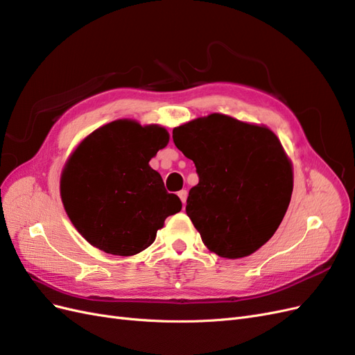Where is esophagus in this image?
<instances>
[{
	"instance_id": "obj_1",
	"label": "esophagus",
	"mask_w": 355,
	"mask_h": 355,
	"mask_svg": "<svg viewBox=\"0 0 355 355\" xmlns=\"http://www.w3.org/2000/svg\"><path fill=\"white\" fill-rule=\"evenodd\" d=\"M178 196L182 200V204H184V207H185V202H187V198H188V191L187 189H182V191L178 192Z\"/></svg>"
}]
</instances>
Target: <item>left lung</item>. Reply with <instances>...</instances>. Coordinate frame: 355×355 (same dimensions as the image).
I'll return each instance as SVG.
<instances>
[{"label": "left lung", "instance_id": "1", "mask_svg": "<svg viewBox=\"0 0 355 355\" xmlns=\"http://www.w3.org/2000/svg\"><path fill=\"white\" fill-rule=\"evenodd\" d=\"M173 142L197 167L187 214L204 245L227 259L261 249L280 227L293 191V166L280 139L266 125L214 112L175 127Z\"/></svg>", "mask_w": 355, "mask_h": 355}]
</instances>
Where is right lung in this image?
<instances>
[{
	"mask_svg": "<svg viewBox=\"0 0 355 355\" xmlns=\"http://www.w3.org/2000/svg\"><path fill=\"white\" fill-rule=\"evenodd\" d=\"M168 132L158 124L115 120L84 137L60 175L63 207L93 247L133 256L151 245L182 201L168 194L149 161L167 146Z\"/></svg>",
	"mask_w": 355,
	"mask_h": 355,
	"instance_id": "1",
	"label": "right lung"
}]
</instances>
